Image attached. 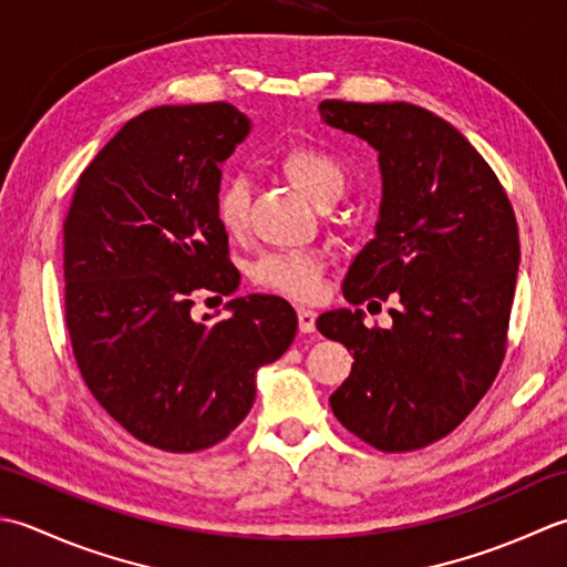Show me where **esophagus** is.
I'll return each instance as SVG.
<instances>
[{
	"mask_svg": "<svg viewBox=\"0 0 567 567\" xmlns=\"http://www.w3.org/2000/svg\"><path fill=\"white\" fill-rule=\"evenodd\" d=\"M298 328L300 332H313L316 330V310L298 306Z\"/></svg>",
	"mask_w": 567,
	"mask_h": 567,
	"instance_id": "obj_1",
	"label": "esophagus"
}]
</instances>
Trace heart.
Returning <instances> with one entry per match:
<instances>
[{
    "label": "heart",
    "instance_id": "b5f03b06",
    "mask_svg": "<svg viewBox=\"0 0 567 567\" xmlns=\"http://www.w3.org/2000/svg\"><path fill=\"white\" fill-rule=\"evenodd\" d=\"M284 176L291 186L306 195L310 203L322 205L328 200H338L344 190V171L330 154L320 152L316 146H296L281 158ZM249 207V183L241 176H233L223 183L217 193L215 213L217 223L225 233L237 235L247 223ZM322 261L313 251H288L269 254L257 267L254 279L257 284L271 288V291L286 293L291 298L316 296L320 286Z\"/></svg>",
    "mask_w": 567,
    "mask_h": 567
}]
</instances>
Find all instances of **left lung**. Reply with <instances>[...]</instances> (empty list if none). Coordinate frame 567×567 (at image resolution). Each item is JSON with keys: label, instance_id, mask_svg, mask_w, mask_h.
<instances>
[{"label": "left lung", "instance_id": "8db88e82", "mask_svg": "<svg viewBox=\"0 0 567 567\" xmlns=\"http://www.w3.org/2000/svg\"><path fill=\"white\" fill-rule=\"evenodd\" d=\"M320 120L379 154L374 237L342 293L394 303L391 328H367L362 308L318 318L354 357L330 406L369 445L419 450L457 429L499 372L522 261L516 217L487 161L429 110L326 100Z\"/></svg>", "mask_w": 567, "mask_h": 567}]
</instances>
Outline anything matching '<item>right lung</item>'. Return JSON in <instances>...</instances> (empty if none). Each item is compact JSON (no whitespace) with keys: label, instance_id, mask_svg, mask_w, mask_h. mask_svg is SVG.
I'll return each mask as SVG.
<instances>
[{"label":"right lung","instance_id":"obj_1","mask_svg":"<svg viewBox=\"0 0 567 567\" xmlns=\"http://www.w3.org/2000/svg\"><path fill=\"white\" fill-rule=\"evenodd\" d=\"M249 132L227 102L146 110L92 158L63 225L80 374L114 421L168 453L225 441L251 409L259 369L296 338V310L279 296L233 298L227 320L190 316L195 291L239 286L215 203Z\"/></svg>","mask_w":567,"mask_h":567}]
</instances>
